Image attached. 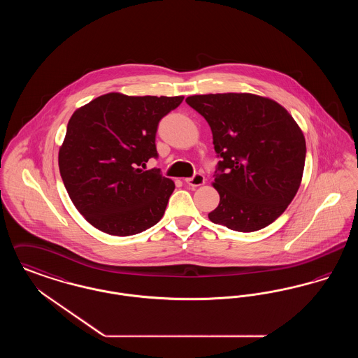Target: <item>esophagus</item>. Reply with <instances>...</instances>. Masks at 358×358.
<instances>
[{
    "instance_id": "esophagus-1",
    "label": "esophagus",
    "mask_w": 358,
    "mask_h": 358,
    "mask_svg": "<svg viewBox=\"0 0 358 358\" xmlns=\"http://www.w3.org/2000/svg\"><path fill=\"white\" fill-rule=\"evenodd\" d=\"M185 182H187L189 187H201V185H204L205 177L201 174V173H196L193 177L187 178V180H185Z\"/></svg>"
}]
</instances>
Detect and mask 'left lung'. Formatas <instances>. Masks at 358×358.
I'll return each instance as SVG.
<instances>
[{"label": "left lung", "instance_id": "obj_1", "mask_svg": "<svg viewBox=\"0 0 358 358\" xmlns=\"http://www.w3.org/2000/svg\"><path fill=\"white\" fill-rule=\"evenodd\" d=\"M187 103L208 122L220 158L213 182L220 203L209 220L238 232L270 225L302 181L306 141L296 122L254 94L193 95Z\"/></svg>", "mask_w": 358, "mask_h": 358}]
</instances>
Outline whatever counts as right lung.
Here are the masks:
<instances>
[{
	"label": "right lung",
	"mask_w": 358,
	"mask_h": 358,
	"mask_svg": "<svg viewBox=\"0 0 358 358\" xmlns=\"http://www.w3.org/2000/svg\"><path fill=\"white\" fill-rule=\"evenodd\" d=\"M182 101L110 92L72 114L59 169L69 199L91 225L131 236L162 219L174 182L159 169H143L158 157L159 120Z\"/></svg>",
	"instance_id": "obj_1"
}]
</instances>
